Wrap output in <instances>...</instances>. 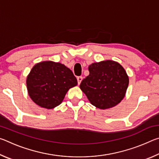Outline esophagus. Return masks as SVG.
<instances>
[{
    "label": "esophagus",
    "instance_id": "34e87169",
    "mask_svg": "<svg viewBox=\"0 0 159 159\" xmlns=\"http://www.w3.org/2000/svg\"><path fill=\"white\" fill-rule=\"evenodd\" d=\"M83 80V77L82 76H78L77 77V80H78V83H79V85H80V83H81Z\"/></svg>",
    "mask_w": 159,
    "mask_h": 159
}]
</instances>
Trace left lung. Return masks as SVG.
Returning <instances> with one entry per match:
<instances>
[{
  "instance_id": "left-lung-1",
  "label": "left lung",
  "mask_w": 159,
  "mask_h": 159,
  "mask_svg": "<svg viewBox=\"0 0 159 159\" xmlns=\"http://www.w3.org/2000/svg\"><path fill=\"white\" fill-rule=\"evenodd\" d=\"M90 74L80 83V88L91 104L101 109L118 104L125 95L129 79L118 62L107 60L90 64Z\"/></svg>"
}]
</instances>
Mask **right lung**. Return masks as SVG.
<instances>
[{"label": "right lung", "mask_w": 159, "mask_h": 159, "mask_svg": "<svg viewBox=\"0 0 159 159\" xmlns=\"http://www.w3.org/2000/svg\"><path fill=\"white\" fill-rule=\"evenodd\" d=\"M77 83L76 78L69 68L50 61L36 64L26 79L28 93L32 100L48 109L60 105L69 88Z\"/></svg>", "instance_id": "add662e5"}]
</instances>
